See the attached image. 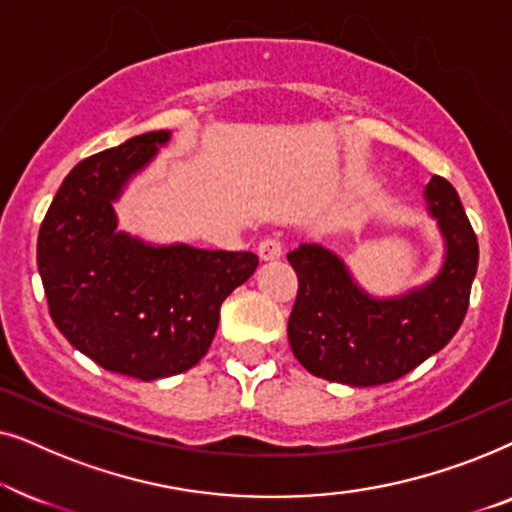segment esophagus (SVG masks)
<instances>
[{
	"label": "esophagus",
	"mask_w": 512,
	"mask_h": 512,
	"mask_svg": "<svg viewBox=\"0 0 512 512\" xmlns=\"http://www.w3.org/2000/svg\"><path fill=\"white\" fill-rule=\"evenodd\" d=\"M258 256H261V261H275L282 256V242L277 237H265L258 242Z\"/></svg>",
	"instance_id": "obj_1"
}]
</instances>
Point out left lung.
I'll return each instance as SVG.
<instances>
[{
	"instance_id": "obj_1",
	"label": "left lung",
	"mask_w": 512,
	"mask_h": 512,
	"mask_svg": "<svg viewBox=\"0 0 512 512\" xmlns=\"http://www.w3.org/2000/svg\"><path fill=\"white\" fill-rule=\"evenodd\" d=\"M424 195L443 233L445 261L429 284L403 296H368L345 263L319 244L286 254L298 275L289 345L312 375L349 387L394 382L459 331L478 272V237L450 181L433 177Z\"/></svg>"
}]
</instances>
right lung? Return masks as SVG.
<instances>
[{
    "mask_svg": "<svg viewBox=\"0 0 512 512\" xmlns=\"http://www.w3.org/2000/svg\"><path fill=\"white\" fill-rule=\"evenodd\" d=\"M170 132L81 160L41 221L37 265L60 333L104 370L151 382L193 368L221 303L254 275L251 251L153 247L116 230L114 200Z\"/></svg>",
    "mask_w": 512,
    "mask_h": 512,
    "instance_id": "add662e5",
    "label": "right lung"
}]
</instances>
